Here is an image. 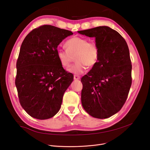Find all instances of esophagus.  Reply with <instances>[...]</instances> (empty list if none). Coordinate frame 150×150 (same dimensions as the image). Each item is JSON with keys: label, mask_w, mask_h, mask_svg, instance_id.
I'll use <instances>...</instances> for the list:
<instances>
[{"label": "esophagus", "mask_w": 150, "mask_h": 150, "mask_svg": "<svg viewBox=\"0 0 150 150\" xmlns=\"http://www.w3.org/2000/svg\"><path fill=\"white\" fill-rule=\"evenodd\" d=\"M80 79V76L78 75H74V79L75 80H78Z\"/></svg>", "instance_id": "esophagus-1"}]
</instances>
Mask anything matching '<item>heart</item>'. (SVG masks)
Returning <instances> with one entry per match:
<instances>
[{"label":"heart","mask_w":150,"mask_h":150,"mask_svg":"<svg viewBox=\"0 0 150 150\" xmlns=\"http://www.w3.org/2000/svg\"><path fill=\"white\" fill-rule=\"evenodd\" d=\"M65 47L66 49L57 50V57L62 67H68L75 57L76 63L68 69L71 73L82 74L87 66L92 67L98 61L99 47L94 40L89 41L87 38L74 37L67 40Z\"/></svg>","instance_id":"heart-1"}]
</instances>
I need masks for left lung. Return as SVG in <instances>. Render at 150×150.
Masks as SVG:
<instances>
[{
    "label": "left lung",
    "mask_w": 150,
    "mask_h": 150,
    "mask_svg": "<svg viewBox=\"0 0 150 150\" xmlns=\"http://www.w3.org/2000/svg\"><path fill=\"white\" fill-rule=\"evenodd\" d=\"M78 33L94 37L99 47L96 64L81 79L83 107L94 117L108 118L123 106L132 83L128 44L116 30L107 26Z\"/></svg>",
    "instance_id": "8db88e82"
}]
</instances>
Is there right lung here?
<instances>
[{
	"mask_svg": "<svg viewBox=\"0 0 150 150\" xmlns=\"http://www.w3.org/2000/svg\"><path fill=\"white\" fill-rule=\"evenodd\" d=\"M71 31L43 25L26 35L17 60L15 84L21 106L29 115L47 120L59 111L73 81L57 57V47Z\"/></svg>",
	"mask_w": 150,
	"mask_h": 150,
	"instance_id": "obj_1",
	"label": "right lung"
}]
</instances>
